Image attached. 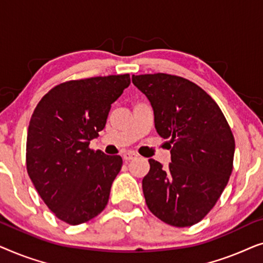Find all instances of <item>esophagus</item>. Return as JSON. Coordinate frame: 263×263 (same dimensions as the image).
Here are the masks:
<instances>
[{
	"label": "esophagus",
	"mask_w": 263,
	"mask_h": 263,
	"mask_svg": "<svg viewBox=\"0 0 263 263\" xmlns=\"http://www.w3.org/2000/svg\"><path fill=\"white\" fill-rule=\"evenodd\" d=\"M138 158V154H135L134 152H125L123 154V160L127 163V161H130V160H134Z\"/></svg>",
	"instance_id": "obj_1"
}]
</instances>
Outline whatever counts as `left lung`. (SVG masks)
<instances>
[{
	"label": "left lung",
	"instance_id": "obj_1",
	"mask_svg": "<svg viewBox=\"0 0 263 263\" xmlns=\"http://www.w3.org/2000/svg\"><path fill=\"white\" fill-rule=\"evenodd\" d=\"M132 80L152 105L157 133L172 143L168 166L148 160L142 179L147 206L168 225L192 226L214 207L231 176V129L211 96L186 79L158 73Z\"/></svg>",
	"mask_w": 263,
	"mask_h": 263
}]
</instances>
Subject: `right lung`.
Instances as JSON below:
<instances>
[{
    "instance_id": "add662e5",
    "label": "right lung",
    "mask_w": 263,
    "mask_h": 263,
    "mask_svg": "<svg viewBox=\"0 0 263 263\" xmlns=\"http://www.w3.org/2000/svg\"><path fill=\"white\" fill-rule=\"evenodd\" d=\"M129 85V74L63 82L43 97L32 115L28 176L50 211L67 224L91 220L107 204L123 161L88 145Z\"/></svg>"
}]
</instances>
